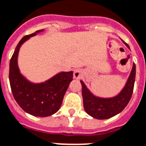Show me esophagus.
<instances>
[{
  "label": "esophagus",
  "instance_id": "obj_1",
  "mask_svg": "<svg viewBox=\"0 0 146 146\" xmlns=\"http://www.w3.org/2000/svg\"><path fill=\"white\" fill-rule=\"evenodd\" d=\"M73 76H74V78H75V79H80V78H82V76H83V72H82V70H80V69H75L74 71V74H73Z\"/></svg>",
  "mask_w": 146,
  "mask_h": 146
}]
</instances>
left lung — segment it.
<instances>
[{"instance_id": "1", "label": "left lung", "mask_w": 146, "mask_h": 146, "mask_svg": "<svg viewBox=\"0 0 146 146\" xmlns=\"http://www.w3.org/2000/svg\"><path fill=\"white\" fill-rule=\"evenodd\" d=\"M124 44L130 49L126 43L124 42ZM135 78V64L133 63L130 74L123 88L118 95L111 98L96 96L88 88L83 81H80L82 86L83 106L86 113L96 119H108L120 113L131 99Z\"/></svg>"}]
</instances>
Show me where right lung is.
Here are the masks:
<instances>
[{"label": "right lung", "mask_w": 146, "mask_h": 146, "mask_svg": "<svg viewBox=\"0 0 146 146\" xmlns=\"http://www.w3.org/2000/svg\"><path fill=\"white\" fill-rule=\"evenodd\" d=\"M43 31L25 36L19 41L10 61L9 80L14 98L23 110L36 117H48L56 113L73 80L72 71L59 72L40 83L30 82L20 72L17 64L20 48L26 40Z\"/></svg>", "instance_id": "right-lung-1"}]
</instances>
